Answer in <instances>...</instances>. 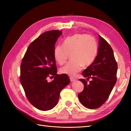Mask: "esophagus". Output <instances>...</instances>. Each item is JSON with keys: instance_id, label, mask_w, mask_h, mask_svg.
<instances>
[{"instance_id": "obj_1", "label": "esophagus", "mask_w": 131, "mask_h": 131, "mask_svg": "<svg viewBox=\"0 0 131 131\" xmlns=\"http://www.w3.org/2000/svg\"><path fill=\"white\" fill-rule=\"evenodd\" d=\"M70 81H71V82H75V80H76V79H75L73 78H71V77L70 78Z\"/></svg>"}]
</instances>
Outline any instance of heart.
<instances>
[{"instance_id":"obj_1","label":"heart","mask_w":131,"mask_h":131,"mask_svg":"<svg viewBox=\"0 0 131 131\" xmlns=\"http://www.w3.org/2000/svg\"><path fill=\"white\" fill-rule=\"evenodd\" d=\"M98 46L96 40L91 35L76 34L63 40L62 46L54 49V58L61 65L66 62L69 54L70 62L60 69L61 74L74 77L81 70L82 66L86 68L93 63L96 57Z\"/></svg>"}]
</instances>
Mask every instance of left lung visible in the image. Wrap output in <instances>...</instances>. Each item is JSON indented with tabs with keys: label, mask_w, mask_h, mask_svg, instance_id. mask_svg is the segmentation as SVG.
<instances>
[{
	"label": "left lung",
	"mask_w": 131,
	"mask_h": 131,
	"mask_svg": "<svg viewBox=\"0 0 131 131\" xmlns=\"http://www.w3.org/2000/svg\"><path fill=\"white\" fill-rule=\"evenodd\" d=\"M97 55L93 63L83 71L84 79L79 80L84 84V90L78 94L81 104L88 108L94 109L106 101L116 82L118 65L112 47L100 35Z\"/></svg>",
	"instance_id": "obj_1"
}]
</instances>
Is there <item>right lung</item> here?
<instances>
[{
  "label": "right lung",
  "instance_id": "add662e5",
  "mask_svg": "<svg viewBox=\"0 0 131 131\" xmlns=\"http://www.w3.org/2000/svg\"><path fill=\"white\" fill-rule=\"evenodd\" d=\"M62 32L43 33L30 44L21 64L20 82L29 102L38 109L49 110L57 104L61 91L70 82L68 75L57 74L55 43ZM55 77L48 82L47 78Z\"/></svg>",
  "mask_w": 131,
  "mask_h": 131
}]
</instances>
